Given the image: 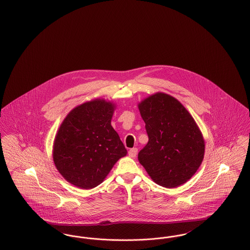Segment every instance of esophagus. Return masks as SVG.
<instances>
[{
	"label": "esophagus",
	"mask_w": 250,
	"mask_h": 250,
	"mask_svg": "<svg viewBox=\"0 0 250 250\" xmlns=\"http://www.w3.org/2000/svg\"><path fill=\"white\" fill-rule=\"evenodd\" d=\"M128 155H129L130 157H136L137 155H138V149L137 148H132V149L129 150Z\"/></svg>",
	"instance_id": "esophagus-1"
}]
</instances>
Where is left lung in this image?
<instances>
[{"mask_svg":"<svg viewBox=\"0 0 250 250\" xmlns=\"http://www.w3.org/2000/svg\"><path fill=\"white\" fill-rule=\"evenodd\" d=\"M149 142L138 158L155 184L184 185L201 166L205 143L197 123L175 97L157 92L138 104Z\"/></svg>","mask_w":250,"mask_h":250,"instance_id":"8db88e82","label":"left lung"}]
</instances>
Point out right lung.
<instances>
[{"label":"right lung","instance_id":"add662e5","mask_svg":"<svg viewBox=\"0 0 250 250\" xmlns=\"http://www.w3.org/2000/svg\"><path fill=\"white\" fill-rule=\"evenodd\" d=\"M115 104L95 98L76 107L62 122L52 157L60 174L82 189L100 185L127 154L111 125Z\"/></svg>","mask_w":250,"mask_h":250}]
</instances>
